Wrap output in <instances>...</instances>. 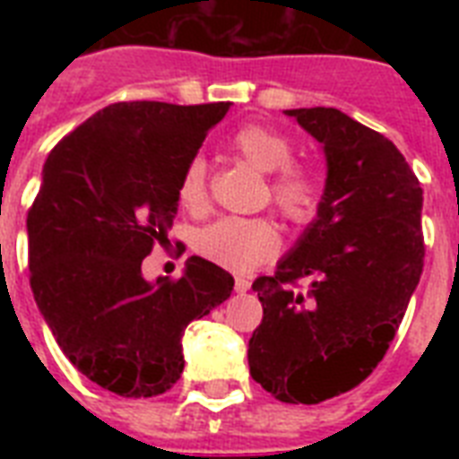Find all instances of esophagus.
Wrapping results in <instances>:
<instances>
[{
	"mask_svg": "<svg viewBox=\"0 0 459 459\" xmlns=\"http://www.w3.org/2000/svg\"><path fill=\"white\" fill-rule=\"evenodd\" d=\"M252 286L250 279H245V276H236V293H247Z\"/></svg>",
	"mask_w": 459,
	"mask_h": 459,
	"instance_id": "esophagus-1",
	"label": "esophagus"
}]
</instances>
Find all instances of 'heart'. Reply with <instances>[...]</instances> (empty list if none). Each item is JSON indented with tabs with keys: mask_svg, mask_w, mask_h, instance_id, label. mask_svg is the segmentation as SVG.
I'll return each instance as SVG.
<instances>
[{
	"mask_svg": "<svg viewBox=\"0 0 459 459\" xmlns=\"http://www.w3.org/2000/svg\"><path fill=\"white\" fill-rule=\"evenodd\" d=\"M233 152L262 173H273L269 183L272 202L295 223H305L319 212L321 186L312 171L295 166V147L283 133L269 126L250 124L233 133ZM178 200L190 212L207 204V161L193 157L178 178ZM281 238L266 219L223 216L209 223L197 238V247L207 259L230 272H250L279 252Z\"/></svg>",
	"mask_w": 459,
	"mask_h": 459,
	"instance_id": "heart-1",
	"label": "heart"
}]
</instances>
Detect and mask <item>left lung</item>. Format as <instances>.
<instances>
[{
  "mask_svg": "<svg viewBox=\"0 0 459 459\" xmlns=\"http://www.w3.org/2000/svg\"><path fill=\"white\" fill-rule=\"evenodd\" d=\"M286 114L324 145L326 187L276 273L252 283L264 316L247 362L276 400L316 405L362 384L395 338L424 269V197L381 133L331 107Z\"/></svg>",
  "mask_w": 459,
  "mask_h": 459,
  "instance_id": "left-lung-1",
  "label": "left lung"
}]
</instances>
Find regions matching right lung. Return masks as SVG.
Returning <instances> with one entry per match:
<instances>
[{
	"label": "right lung",
	"instance_id": "obj_1",
	"mask_svg": "<svg viewBox=\"0 0 459 459\" xmlns=\"http://www.w3.org/2000/svg\"><path fill=\"white\" fill-rule=\"evenodd\" d=\"M230 102H117L56 143L28 209L30 288L61 352L124 398L183 374V331L229 300L233 276L190 257L180 279H143L169 243L178 178ZM178 250H186L180 247Z\"/></svg>",
	"mask_w": 459,
	"mask_h": 459
}]
</instances>
